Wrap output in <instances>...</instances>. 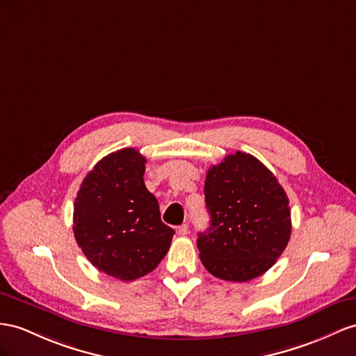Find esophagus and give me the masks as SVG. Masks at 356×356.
<instances>
[{"mask_svg": "<svg viewBox=\"0 0 356 356\" xmlns=\"http://www.w3.org/2000/svg\"><path fill=\"white\" fill-rule=\"evenodd\" d=\"M189 233V227H188V224H181L179 229H177V234L179 236H186Z\"/></svg>", "mask_w": 356, "mask_h": 356, "instance_id": "obj_1", "label": "esophagus"}]
</instances>
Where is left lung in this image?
I'll return each mask as SVG.
<instances>
[{
  "label": "left lung",
  "instance_id": "1",
  "mask_svg": "<svg viewBox=\"0 0 356 356\" xmlns=\"http://www.w3.org/2000/svg\"><path fill=\"white\" fill-rule=\"evenodd\" d=\"M204 198L211 227L198 233L197 247L213 277L245 282L275 265L291 234L289 198L257 158L227 154L209 168Z\"/></svg>",
  "mask_w": 356,
  "mask_h": 356
}]
</instances>
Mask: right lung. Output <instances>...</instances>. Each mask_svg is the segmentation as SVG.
Returning a JSON list of instances; mask_svg holds the SVG:
<instances>
[{"instance_id":"obj_1","label":"right lung","mask_w":356,"mask_h":356,"mask_svg":"<svg viewBox=\"0 0 356 356\" xmlns=\"http://www.w3.org/2000/svg\"><path fill=\"white\" fill-rule=\"evenodd\" d=\"M145 158L122 149L100 159L81 184L74 233L84 256L106 275L134 281L156 268L175 230L161 221L158 200L144 185Z\"/></svg>"}]
</instances>
